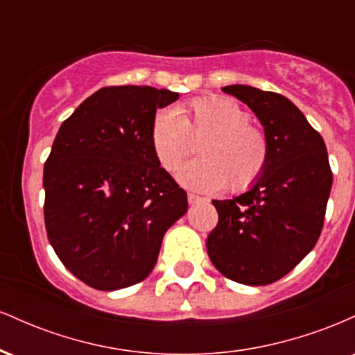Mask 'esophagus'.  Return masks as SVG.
<instances>
[{
  "label": "esophagus",
  "mask_w": 355,
  "mask_h": 355,
  "mask_svg": "<svg viewBox=\"0 0 355 355\" xmlns=\"http://www.w3.org/2000/svg\"><path fill=\"white\" fill-rule=\"evenodd\" d=\"M187 200H189L190 205H195V203L205 202V198L198 197V195H195V193H189V195H187Z\"/></svg>",
  "instance_id": "34e87169"
}]
</instances>
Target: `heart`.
Wrapping results in <instances>:
<instances>
[{
    "instance_id": "heart-1",
    "label": "heart",
    "mask_w": 355,
    "mask_h": 355,
    "mask_svg": "<svg viewBox=\"0 0 355 355\" xmlns=\"http://www.w3.org/2000/svg\"><path fill=\"white\" fill-rule=\"evenodd\" d=\"M190 133H209L200 160L178 170L177 180L197 191H217L230 183L234 190L250 187L267 165L268 144L250 113L225 96H202L187 107L160 108L150 123V145L158 164L168 172L190 153Z\"/></svg>"
}]
</instances>
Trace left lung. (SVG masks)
<instances>
[{
	"instance_id": "left-lung-1",
	"label": "left lung",
	"mask_w": 355,
	"mask_h": 355,
	"mask_svg": "<svg viewBox=\"0 0 355 355\" xmlns=\"http://www.w3.org/2000/svg\"><path fill=\"white\" fill-rule=\"evenodd\" d=\"M263 126L262 175L230 200H214L218 223L207 239L215 268L243 285L282 279L315 245L332 187L327 148L304 113L274 92L229 85Z\"/></svg>"
}]
</instances>
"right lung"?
Returning a JSON list of instances; mask_svg holds the SVG:
<instances>
[{
    "instance_id": "1",
    "label": "right lung",
    "mask_w": 355,
    "mask_h": 355,
    "mask_svg": "<svg viewBox=\"0 0 355 355\" xmlns=\"http://www.w3.org/2000/svg\"><path fill=\"white\" fill-rule=\"evenodd\" d=\"M178 93L108 87L61 123L44 164V225L63 266L98 291L141 282L187 191L155 158L150 123Z\"/></svg>"
}]
</instances>
